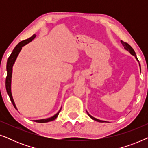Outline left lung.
I'll return each mask as SVG.
<instances>
[{
	"instance_id": "left-lung-1",
	"label": "left lung",
	"mask_w": 148,
	"mask_h": 148,
	"mask_svg": "<svg viewBox=\"0 0 148 148\" xmlns=\"http://www.w3.org/2000/svg\"><path fill=\"white\" fill-rule=\"evenodd\" d=\"M121 43H122V44H123V46H124V48H125V50H127V51H129V52H130V53L132 54V55H133V56H135V58H136V59L138 60V59H137V56H136V54H135V51H134V50L133 49V48L131 47V46L129 45V44H127V42H123V41H122V40H121ZM139 66H140V64H139ZM140 69H141V67H140ZM87 113H88V116L90 117L91 119H92L93 120H94V121H98V122H104V121H100V120H98V119H96V118H94V117H93L92 116H91V115L89 114V113L87 112Z\"/></svg>"
}]
</instances>
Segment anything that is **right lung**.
<instances>
[{"instance_id":"obj_1","label":"right lung","mask_w":148,"mask_h":148,"mask_svg":"<svg viewBox=\"0 0 148 148\" xmlns=\"http://www.w3.org/2000/svg\"><path fill=\"white\" fill-rule=\"evenodd\" d=\"M36 36L35 35V34H34V35L32 36L31 38H29L27 40H23V41L20 42L19 43L15 46V48H14V50H13V52H12L11 54L10 55V56L7 60V77H6V81H5L6 90H7V92L8 95H9L10 100H11L12 104H13L14 107H15L16 109H17V108H16L15 102H14V100L13 99V96H12V94H11V90L12 70H13V69H12V68H13V66L14 63H15L16 58H17L18 54H19V52L21 51L22 47H23V46H25V44H27L28 43H29L30 42H32V40H33L34 38H36ZM60 110H61V108L60 109V110L58 111V112L56 113L55 115H54L53 116L50 117V118L46 119H41V120H35L34 121H35V122H37V123H47V122H50V121H54V119H56V117L58 116V114H59Z\"/></svg>"}]
</instances>
